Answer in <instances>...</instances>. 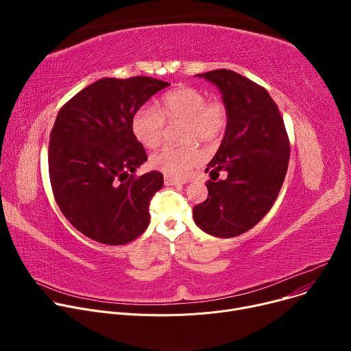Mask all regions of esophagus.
Wrapping results in <instances>:
<instances>
[{
    "label": "esophagus",
    "instance_id": "1",
    "mask_svg": "<svg viewBox=\"0 0 351 351\" xmlns=\"http://www.w3.org/2000/svg\"><path fill=\"white\" fill-rule=\"evenodd\" d=\"M186 182L184 180H179V179H173V178H165V184H168V186H182V184H184Z\"/></svg>",
    "mask_w": 351,
    "mask_h": 351
}]
</instances>
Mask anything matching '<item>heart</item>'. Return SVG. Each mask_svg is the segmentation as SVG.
<instances>
[{
    "mask_svg": "<svg viewBox=\"0 0 351 351\" xmlns=\"http://www.w3.org/2000/svg\"><path fill=\"white\" fill-rule=\"evenodd\" d=\"M229 121L228 107L221 99H208L194 87H179L167 93L158 108L143 106L132 117V132L136 140L147 148L161 144L167 123L180 126L184 145H165L149 158V165L173 179L187 178L203 162L202 149L194 141L213 144L226 130Z\"/></svg>",
    "mask_w": 351,
    "mask_h": 351,
    "instance_id": "b5f03b06",
    "label": "heart"
}]
</instances>
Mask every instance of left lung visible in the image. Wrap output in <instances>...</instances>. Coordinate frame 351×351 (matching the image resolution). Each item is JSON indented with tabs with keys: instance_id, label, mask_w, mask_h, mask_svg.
<instances>
[{
	"instance_id": "obj_1",
	"label": "left lung",
	"mask_w": 351,
	"mask_h": 351,
	"mask_svg": "<svg viewBox=\"0 0 351 351\" xmlns=\"http://www.w3.org/2000/svg\"><path fill=\"white\" fill-rule=\"evenodd\" d=\"M221 90L229 121L207 172L208 198L193 208L195 225L215 237H234L254 228L271 210L283 184L290 154L289 136L268 91L233 71L199 73Z\"/></svg>"
}]
</instances>
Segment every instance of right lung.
<instances>
[{
    "instance_id": "add662e5",
    "label": "right lung",
    "mask_w": 351,
    "mask_h": 351,
    "mask_svg": "<svg viewBox=\"0 0 351 351\" xmlns=\"http://www.w3.org/2000/svg\"><path fill=\"white\" fill-rule=\"evenodd\" d=\"M168 86L147 76L104 77L60 110L49 134V182L61 213L84 236L121 245L147 229L149 202L164 176L134 175L147 154L132 132V117Z\"/></svg>"
}]
</instances>
